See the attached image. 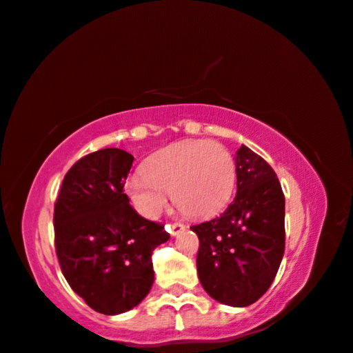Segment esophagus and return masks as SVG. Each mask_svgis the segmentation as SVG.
<instances>
[{"mask_svg":"<svg viewBox=\"0 0 353 353\" xmlns=\"http://www.w3.org/2000/svg\"><path fill=\"white\" fill-rule=\"evenodd\" d=\"M185 229H186L185 224H180V223H175V224H172V226H167V231H168V234H170L172 237L180 236V234L185 231Z\"/></svg>","mask_w":353,"mask_h":353,"instance_id":"obj_1","label":"esophagus"}]
</instances>
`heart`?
<instances>
[{
	"label": "heart",
	"mask_w": 353,
	"mask_h": 353,
	"mask_svg": "<svg viewBox=\"0 0 353 353\" xmlns=\"http://www.w3.org/2000/svg\"><path fill=\"white\" fill-rule=\"evenodd\" d=\"M236 186V161L226 148L207 140L173 143L152 154L145 172L127 181L137 212L159 216L168 199L197 218L216 214L231 201Z\"/></svg>",
	"instance_id": "obj_1"
}]
</instances>
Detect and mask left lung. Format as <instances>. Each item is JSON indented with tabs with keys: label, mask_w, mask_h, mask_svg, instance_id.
Listing matches in <instances>:
<instances>
[{
	"label": "left lung",
	"mask_w": 353,
	"mask_h": 353,
	"mask_svg": "<svg viewBox=\"0 0 353 353\" xmlns=\"http://www.w3.org/2000/svg\"><path fill=\"white\" fill-rule=\"evenodd\" d=\"M237 192L223 214L191 229L199 237L197 274L218 303L247 307L269 290L285 252V197L261 156L236 152Z\"/></svg>",
	"instance_id": "1"
}]
</instances>
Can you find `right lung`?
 Masks as SVG:
<instances>
[{
    "label": "right lung",
    "instance_id": "right-lung-1",
    "mask_svg": "<svg viewBox=\"0 0 353 353\" xmlns=\"http://www.w3.org/2000/svg\"><path fill=\"white\" fill-rule=\"evenodd\" d=\"M134 156L117 148L92 152L66 173L54 208L55 252L63 277L105 315L139 305L154 282L151 254L170 236L124 194Z\"/></svg>",
    "mask_w": 353,
    "mask_h": 353
}]
</instances>
